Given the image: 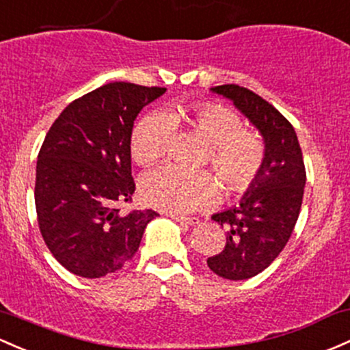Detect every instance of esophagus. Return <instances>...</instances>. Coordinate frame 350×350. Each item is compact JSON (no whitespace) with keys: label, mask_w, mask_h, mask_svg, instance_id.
<instances>
[{"label":"esophagus","mask_w":350,"mask_h":350,"mask_svg":"<svg viewBox=\"0 0 350 350\" xmlns=\"http://www.w3.org/2000/svg\"><path fill=\"white\" fill-rule=\"evenodd\" d=\"M169 217L176 219V221L183 222V224H187V226H196V224H199V219H198V217H187V216H179V214H172V213H169Z\"/></svg>","instance_id":"obj_1"}]
</instances>
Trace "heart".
Wrapping results in <instances>:
<instances>
[{"label":"heart","instance_id":"b5f03b06","mask_svg":"<svg viewBox=\"0 0 350 350\" xmlns=\"http://www.w3.org/2000/svg\"><path fill=\"white\" fill-rule=\"evenodd\" d=\"M189 126L209 144L206 161L222 179L228 191L243 194L259 178L266 159V146L259 134L243 129V119L217 103L174 106L141 119L131 136V152L141 166L164 159L174 137V126ZM146 204L169 213H191L213 202L219 186L206 171H183L164 166L144 174L139 184Z\"/></svg>","mask_w":350,"mask_h":350}]
</instances>
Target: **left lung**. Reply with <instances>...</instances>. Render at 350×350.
<instances>
[{"mask_svg": "<svg viewBox=\"0 0 350 350\" xmlns=\"http://www.w3.org/2000/svg\"><path fill=\"white\" fill-rule=\"evenodd\" d=\"M231 99L234 106L259 129L266 159L259 178L239 204L214 214L226 228V245L207 259L219 278L243 281L271 266L289 241L297 222L306 186V167L293 124L266 99L237 84L211 88Z\"/></svg>", "mask_w": 350, "mask_h": 350, "instance_id": "8db88e82", "label": "left lung"}]
</instances>
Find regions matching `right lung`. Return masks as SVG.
I'll return each mask as SVG.
<instances>
[{
	"label": "right lung",
	"mask_w": 350,
	"mask_h": 350,
	"mask_svg": "<svg viewBox=\"0 0 350 350\" xmlns=\"http://www.w3.org/2000/svg\"><path fill=\"white\" fill-rule=\"evenodd\" d=\"M166 88L109 83L69 103L38 154L34 204L55 259L86 279L116 272L136 254L152 209L122 214L131 176L134 119Z\"/></svg>",
	"instance_id": "obj_1"
}]
</instances>
